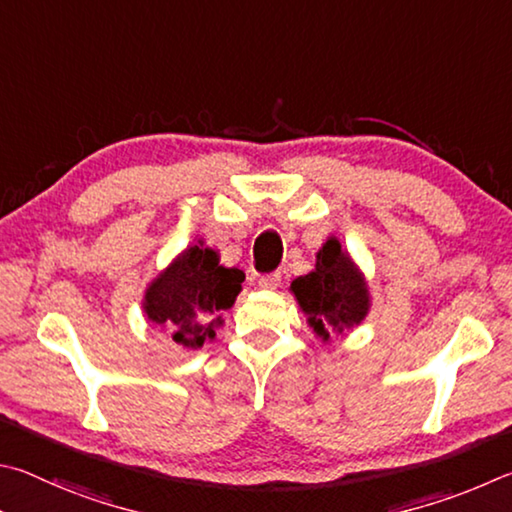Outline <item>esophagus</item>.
Instances as JSON below:
<instances>
[{
	"mask_svg": "<svg viewBox=\"0 0 512 512\" xmlns=\"http://www.w3.org/2000/svg\"><path fill=\"white\" fill-rule=\"evenodd\" d=\"M258 285H261L263 290H276L281 285V272H272V274H263L261 279H258Z\"/></svg>",
	"mask_w": 512,
	"mask_h": 512,
	"instance_id": "esophagus-1",
	"label": "esophagus"
}]
</instances>
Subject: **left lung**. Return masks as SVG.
<instances>
[{"label": "left lung", "instance_id": "1", "mask_svg": "<svg viewBox=\"0 0 512 512\" xmlns=\"http://www.w3.org/2000/svg\"><path fill=\"white\" fill-rule=\"evenodd\" d=\"M290 290L306 312L310 328L324 342H328L333 330L344 333L346 328L360 326L371 308L364 276L337 238L326 240V245L317 251L315 270L294 279Z\"/></svg>", "mask_w": 512, "mask_h": 512}]
</instances>
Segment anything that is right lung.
Returning <instances> with one entry per match:
<instances>
[{"mask_svg":"<svg viewBox=\"0 0 512 512\" xmlns=\"http://www.w3.org/2000/svg\"><path fill=\"white\" fill-rule=\"evenodd\" d=\"M242 281L245 274L220 265L218 251L197 240L148 285L143 312L152 324L166 328L175 344L197 351L215 339L220 312L233 306Z\"/></svg>","mask_w":512,"mask_h":512,"instance_id":"add662e5","label":"right lung"}]
</instances>
